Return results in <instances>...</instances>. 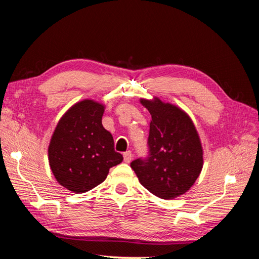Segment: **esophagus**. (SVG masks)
Here are the masks:
<instances>
[{
    "label": "esophagus",
    "mask_w": 259,
    "mask_h": 259,
    "mask_svg": "<svg viewBox=\"0 0 259 259\" xmlns=\"http://www.w3.org/2000/svg\"><path fill=\"white\" fill-rule=\"evenodd\" d=\"M123 158H124V162H125V163H130L131 160H132V158H133L132 151L124 152V153H123Z\"/></svg>",
    "instance_id": "34e87169"
}]
</instances>
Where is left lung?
<instances>
[{"mask_svg":"<svg viewBox=\"0 0 259 259\" xmlns=\"http://www.w3.org/2000/svg\"><path fill=\"white\" fill-rule=\"evenodd\" d=\"M151 114L148 155L131 163L140 184L161 199H174L190 189L203 166L198 132L182 109L140 99Z\"/></svg>","mask_w":259,"mask_h":259,"instance_id":"left-lung-1","label":"left lung"}]
</instances>
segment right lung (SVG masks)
<instances>
[{"instance_id":"1","label":"right lung","mask_w":259,"mask_h":259,"mask_svg":"<svg viewBox=\"0 0 259 259\" xmlns=\"http://www.w3.org/2000/svg\"><path fill=\"white\" fill-rule=\"evenodd\" d=\"M105 107L93 100L75 104L61 117L49 147L51 169L57 182L75 193L92 190L109 169L123 161L112 135L104 128Z\"/></svg>"}]
</instances>
